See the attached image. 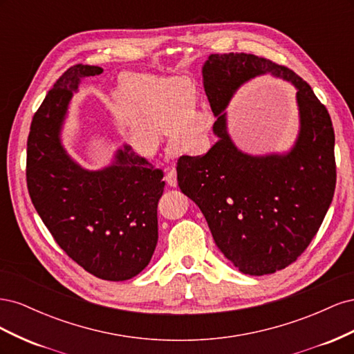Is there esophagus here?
<instances>
[{
    "label": "esophagus",
    "mask_w": 354,
    "mask_h": 354,
    "mask_svg": "<svg viewBox=\"0 0 354 354\" xmlns=\"http://www.w3.org/2000/svg\"><path fill=\"white\" fill-rule=\"evenodd\" d=\"M176 174H177V173H176V168H174V167H171V168L167 171L165 181H167L168 186H171V187H176V186H177V176H176Z\"/></svg>",
    "instance_id": "esophagus-1"
}]
</instances>
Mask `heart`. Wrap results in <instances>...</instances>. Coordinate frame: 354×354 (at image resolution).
Here are the masks:
<instances>
[{"instance_id": "b5f03b06", "label": "heart", "mask_w": 354, "mask_h": 354, "mask_svg": "<svg viewBox=\"0 0 354 354\" xmlns=\"http://www.w3.org/2000/svg\"><path fill=\"white\" fill-rule=\"evenodd\" d=\"M115 102L125 121L127 137L140 155H153L159 134L174 151H190L212 124L209 106H194V87L180 78L125 72L118 81Z\"/></svg>"}]
</instances>
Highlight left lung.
Wrapping results in <instances>:
<instances>
[{
	"label": "left lung",
	"mask_w": 354,
	"mask_h": 354,
	"mask_svg": "<svg viewBox=\"0 0 354 354\" xmlns=\"http://www.w3.org/2000/svg\"><path fill=\"white\" fill-rule=\"evenodd\" d=\"M99 66H71L53 85L30 122L26 183L32 203L51 236L71 259L104 281H127L151 261L158 243V201L162 169L130 146L113 164L88 171L60 140L73 93Z\"/></svg>",
	"instance_id": "obj_1"
}]
</instances>
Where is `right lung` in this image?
<instances>
[{"instance_id":"add662e5","label":"right lung","mask_w":354,"mask_h":354,"mask_svg":"<svg viewBox=\"0 0 354 354\" xmlns=\"http://www.w3.org/2000/svg\"><path fill=\"white\" fill-rule=\"evenodd\" d=\"M292 82L299 91L300 134L286 156L251 157L227 134L223 109L240 85L259 74ZM203 88L218 142L203 156H180L181 192L202 211L218 250L251 276L292 264L315 238L334 198L335 134L330 116L310 85L286 66L245 53L211 55Z\"/></svg>"}]
</instances>
